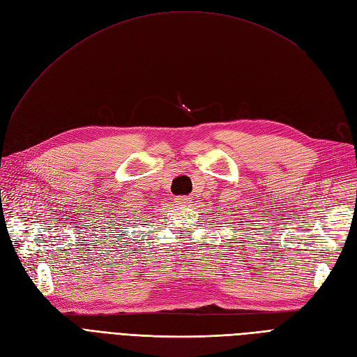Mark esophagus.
I'll return each mask as SVG.
<instances>
[{
  "label": "esophagus",
  "mask_w": 357,
  "mask_h": 357,
  "mask_svg": "<svg viewBox=\"0 0 357 357\" xmlns=\"http://www.w3.org/2000/svg\"><path fill=\"white\" fill-rule=\"evenodd\" d=\"M174 202H176V205H188L190 202V198H188V197H177L174 199Z\"/></svg>",
  "instance_id": "obj_1"
}]
</instances>
